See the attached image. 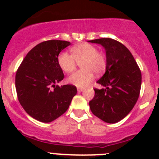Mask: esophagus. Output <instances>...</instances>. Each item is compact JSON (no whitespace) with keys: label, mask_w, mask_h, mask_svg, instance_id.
Here are the masks:
<instances>
[{"label":"esophagus","mask_w":159,"mask_h":159,"mask_svg":"<svg viewBox=\"0 0 159 159\" xmlns=\"http://www.w3.org/2000/svg\"><path fill=\"white\" fill-rule=\"evenodd\" d=\"M84 87H78V88H77V92H82V91H84Z\"/></svg>","instance_id":"34e87169"}]
</instances>
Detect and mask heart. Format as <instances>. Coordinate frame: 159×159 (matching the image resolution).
<instances>
[{"label":"heart","mask_w":159,"mask_h":159,"mask_svg":"<svg viewBox=\"0 0 159 159\" xmlns=\"http://www.w3.org/2000/svg\"><path fill=\"white\" fill-rule=\"evenodd\" d=\"M82 69L68 77L67 82L76 87H86L91 82L94 74H102L106 68V57L91 43H80L71 48V54L62 52L57 56V64L66 73H71L80 62Z\"/></svg>","instance_id":"1"}]
</instances>
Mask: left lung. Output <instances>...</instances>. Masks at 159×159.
Here are the masks:
<instances>
[{
  "label": "left lung",
  "mask_w": 159,
  "mask_h": 159,
  "mask_svg": "<svg viewBox=\"0 0 159 159\" xmlns=\"http://www.w3.org/2000/svg\"><path fill=\"white\" fill-rule=\"evenodd\" d=\"M89 42L102 44L106 52V72L97 81L105 88H94L90 109L106 123H116L125 118L137 102L142 82L141 71L130 51L120 42L110 38Z\"/></svg>",
  "instance_id": "1"
}]
</instances>
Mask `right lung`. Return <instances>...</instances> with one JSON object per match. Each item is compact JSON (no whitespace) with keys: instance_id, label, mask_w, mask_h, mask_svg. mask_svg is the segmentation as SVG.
<instances>
[{"instance_id":"add662e5","label":"right lung","mask_w":159,"mask_h":159,"mask_svg":"<svg viewBox=\"0 0 159 159\" xmlns=\"http://www.w3.org/2000/svg\"><path fill=\"white\" fill-rule=\"evenodd\" d=\"M70 42L47 40L29 52L16 74V89L20 105L31 117L48 123L67 111L77 87L55 85L64 78L57 56Z\"/></svg>"}]
</instances>
